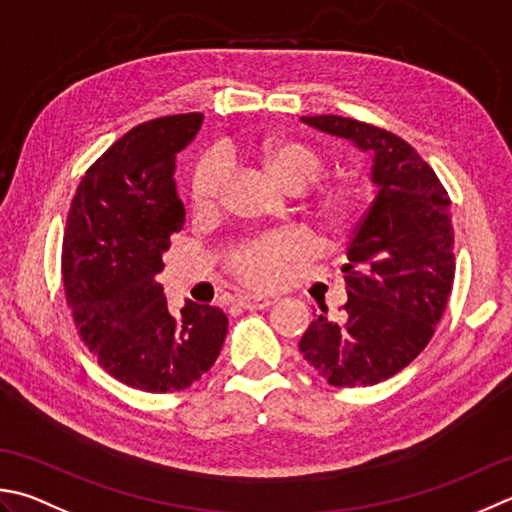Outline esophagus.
<instances>
[{"instance_id":"esophagus-1","label":"esophagus","mask_w":512,"mask_h":512,"mask_svg":"<svg viewBox=\"0 0 512 512\" xmlns=\"http://www.w3.org/2000/svg\"><path fill=\"white\" fill-rule=\"evenodd\" d=\"M237 304L246 310H262V308H268L270 304H273V299L259 297V295H239Z\"/></svg>"}]
</instances>
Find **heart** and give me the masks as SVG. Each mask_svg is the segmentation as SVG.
<instances>
[{"label": "heart", "instance_id": "b5f03b06", "mask_svg": "<svg viewBox=\"0 0 512 512\" xmlns=\"http://www.w3.org/2000/svg\"><path fill=\"white\" fill-rule=\"evenodd\" d=\"M235 157L250 159L262 166L270 179L299 193L313 186L328 170L322 150L297 137L268 135L250 139L233 148ZM228 159L222 150H208L190 170L188 197L199 215L215 213L222 204L228 184ZM362 213V197L348 184H326L310 199V215L326 233L342 235L353 228ZM306 253V242L295 233H273L228 248L226 268L253 288H275L282 284L288 266Z\"/></svg>", "mask_w": 512, "mask_h": 512}]
</instances>
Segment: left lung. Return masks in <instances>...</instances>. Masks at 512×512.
Segmentation results:
<instances>
[{"label": "left lung", "mask_w": 512, "mask_h": 512, "mask_svg": "<svg viewBox=\"0 0 512 512\" xmlns=\"http://www.w3.org/2000/svg\"><path fill=\"white\" fill-rule=\"evenodd\" d=\"M375 155L379 193L350 237L342 322L315 317L299 350L330 386H373L428 346L455 279L450 197L435 170L390 130L339 115L302 117Z\"/></svg>", "instance_id": "8db88e82"}]
</instances>
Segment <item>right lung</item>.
I'll list each match as a JSON object with an SVG mask.
<instances>
[{
  "label": "right lung",
  "mask_w": 512,
  "mask_h": 512,
  "mask_svg": "<svg viewBox=\"0 0 512 512\" xmlns=\"http://www.w3.org/2000/svg\"><path fill=\"white\" fill-rule=\"evenodd\" d=\"M202 113L150 119L117 139L84 173L62 242L66 304L82 342L110 377L144 393H175L208 373L228 317L217 306L168 308L162 255L184 226L175 155Z\"/></svg>",
  "instance_id": "obj_1"
}]
</instances>
